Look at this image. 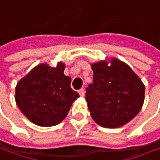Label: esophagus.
Listing matches in <instances>:
<instances>
[{"mask_svg": "<svg viewBox=\"0 0 160 160\" xmlns=\"http://www.w3.org/2000/svg\"><path fill=\"white\" fill-rule=\"evenodd\" d=\"M79 94H80V97H84V95H85V89L83 88H80V90H79Z\"/></svg>", "mask_w": 160, "mask_h": 160, "instance_id": "34e87169", "label": "esophagus"}]
</instances>
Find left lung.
<instances>
[{"label": "left lung", "mask_w": 160, "mask_h": 160, "mask_svg": "<svg viewBox=\"0 0 160 160\" xmlns=\"http://www.w3.org/2000/svg\"><path fill=\"white\" fill-rule=\"evenodd\" d=\"M93 83L86 88L91 117L106 128L121 127L142 109L145 87L130 67L117 59L92 64Z\"/></svg>", "instance_id": "obj_1"}]
</instances>
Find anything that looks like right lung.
I'll return each instance as SVG.
<instances>
[{"mask_svg":"<svg viewBox=\"0 0 160 160\" xmlns=\"http://www.w3.org/2000/svg\"><path fill=\"white\" fill-rule=\"evenodd\" d=\"M64 64L52 68L35 67L16 86V103L32 122L53 126L62 121L80 95L71 88V78L63 74Z\"/></svg>","mask_w":160,"mask_h":160,"instance_id":"add662e5","label":"right lung"}]
</instances>
